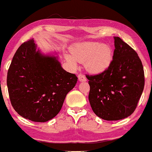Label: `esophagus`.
<instances>
[{
	"mask_svg": "<svg viewBox=\"0 0 152 152\" xmlns=\"http://www.w3.org/2000/svg\"><path fill=\"white\" fill-rule=\"evenodd\" d=\"M78 78H79V81H87V79H86V77L83 74H79V76H78Z\"/></svg>",
	"mask_w": 152,
	"mask_h": 152,
	"instance_id": "esophagus-1",
	"label": "esophagus"
}]
</instances>
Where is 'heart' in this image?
<instances>
[{
  "mask_svg": "<svg viewBox=\"0 0 152 152\" xmlns=\"http://www.w3.org/2000/svg\"><path fill=\"white\" fill-rule=\"evenodd\" d=\"M71 56L65 55L72 66L85 62V68L89 73L99 74L105 72L113 61V50L108 44L92 41L78 43L71 48Z\"/></svg>",
  "mask_w": 152,
  "mask_h": 152,
  "instance_id": "1",
  "label": "heart"
}]
</instances>
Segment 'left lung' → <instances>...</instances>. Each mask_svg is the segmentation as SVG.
<instances>
[{
	"label": "left lung",
	"instance_id": "obj_1",
	"mask_svg": "<svg viewBox=\"0 0 152 152\" xmlns=\"http://www.w3.org/2000/svg\"><path fill=\"white\" fill-rule=\"evenodd\" d=\"M114 38L115 49L111 66L102 73L86 76L92 111L108 121L130 116L144 88V71L138 54L120 38Z\"/></svg>",
	"mask_w": 152,
	"mask_h": 152
}]
</instances>
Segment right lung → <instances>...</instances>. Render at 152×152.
I'll use <instances>...</instances> for the list:
<instances>
[{
	"instance_id": "1",
	"label": "right lung",
	"mask_w": 152,
	"mask_h": 152,
	"mask_svg": "<svg viewBox=\"0 0 152 152\" xmlns=\"http://www.w3.org/2000/svg\"><path fill=\"white\" fill-rule=\"evenodd\" d=\"M77 79L62 68L58 56L42 54L31 38L18 48L8 71L11 103L25 119L47 122L60 112Z\"/></svg>"
}]
</instances>
